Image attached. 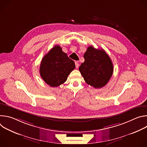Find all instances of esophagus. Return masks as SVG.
I'll return each instance as SVG.
<instances>
[{
	"label": "esophagus",
	"mask_w": 147,
	"mask_h": 147,
	"mask_svg": "<svg viewBox=\"0 0 147 147\" xmlns=\"http://www.w3.org/2000/svg\"><path fill=\"white\" fill-rule=\"evenodd\" d=\"M75 65H76V67L78 68L79 66V64H78V61H75Z\"/></svg>",
	"instance_id": "esophagus-1"
}]
</instances>
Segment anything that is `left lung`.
<instances>
[{
	"label": "left lung",
	"instance_id": "obj_1",
	"mask_svg": "<svg viewBox=\"0 0 147 147\" xmlns=\"http://www.w3.org/2000/svg\"><path fill=\"white\" fill-rule=\"evenodd\" d=\"M84 58L85 61L81 64L79 71L87 84L95 88L106 86L113 72V63L109 55L103 49L90 46Z\"/></svg>",
	"mask_w": 147,
	"mask_h": 147
}]
</instances>
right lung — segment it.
<instances>
[{
    "mask_svg": "<svg viewBox=\"0 0 147 147\" xmlns=\"http://www.w3.org/2000/svg\"><path fill=\"white\" fill-rule=\"evenodd\" d=\"M74 61L55 45L42 59L39 73L40 77L49 86L58 87L63 84L75 69Z\"/></svg>",
    "mask_w": 147,
    "mask_h": 147,
    "instance_id": "right-lung-1",
    "label": "right lung"
}]
</instances>
